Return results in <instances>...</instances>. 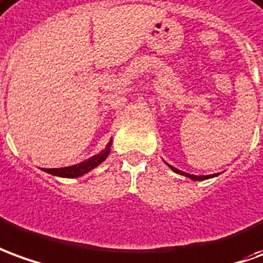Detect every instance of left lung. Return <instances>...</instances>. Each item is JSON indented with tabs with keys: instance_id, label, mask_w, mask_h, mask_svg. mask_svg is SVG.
Here are the masks:
<instances>
[{
	"instance_id": "obj_1",
	"label": "left lung",
	"mask_w": 263,
	"mask_h": 263,
	"mask_svg": "<svg viewBox=\"0 0 263 263\" xmlns=\"http://www.w3.org/2000/svg\"><path fill=\"white\" fill-rule=\"evenodd\" d=\"M168 167H170L171 170L174 171V173H177V174H181V176L188 177V178H191V180H194V181H202V180H208V178H212V177L218 176V174H211V176H194V174H188V173H184V171L178 170V168H176V167H173V165L170 164H168Z\"/></svg>"
}]
</instances>
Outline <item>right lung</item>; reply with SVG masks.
Listing matches in <instances>:
<instances>
[{
    "mask_svg": "<svg viewBox=\"0 0 263 263\" xmlns=\"http://www.w3.org/2000/svg\"><path fill=\"white\" fill-rule=\"evenodd\" d=\"M110 146H111V140L110 143L106 146L105 150L93 156V157L87 158L85 161H82L79 164L75 165H69V167H62V168H45L44 171L49 173L52 176H58V177H65V178H75V177H81L83 174H86L90 170H93L95 167H98L102 161H105L106 157L109 156L110 153Z\"/></svg>",
    "mask_w": 263,
    "mask_h": 263,
    "instance_id": "obj_1",
    "label": "right lung"
}]
</instances>
